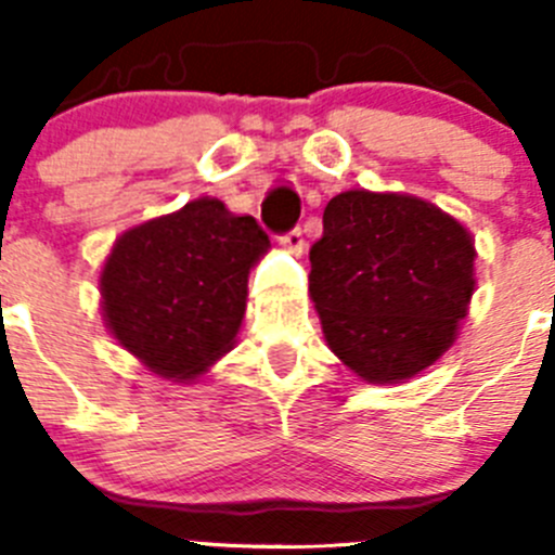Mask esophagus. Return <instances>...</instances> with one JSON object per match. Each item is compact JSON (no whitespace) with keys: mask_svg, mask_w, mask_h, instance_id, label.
<instances>
[{"mask_svg":"<svg viewBox=\"0 0 555 555\" xmlns=\"http://www.w3.org/2000/svg\"><path fill=\"white\" fill-rule=\"evenodd\" d=\"M281 244H283V250H288V253H294V256H299V253L305 250L302 231H299V228H294V231L283 233V236H281Z\"/></svg>","mask_w":555,"mask_h":555,"instance_id":"1","label":"esophagus"}]
</instances>
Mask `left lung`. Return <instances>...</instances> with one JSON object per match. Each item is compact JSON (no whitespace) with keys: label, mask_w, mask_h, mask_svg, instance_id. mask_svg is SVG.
Segmentation results:
<instances>
[{"label":"left lung","mask_w":555,"mask_h":555,"mask_svg":"<svg viewBox=\"0 0 555 555\" xmlns=\"http://www.w3.org/2000/svg\"><path fill=\"white\" fill-rule=\"evenodd\" d=\"M322 222L308 281L335 358L371 385L443 358L476 292L470 231L424 197L369 190L335 195Z\"/></svg>","instance_id":"1"}]
</instances>
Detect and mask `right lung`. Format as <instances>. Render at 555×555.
<instances>
[{
    "label": "right lung",
    "instance_id": "obj_1",
    "mask_svg": "<svg viewBox=\"0 0 555 555\" xmlns=\"http://www.w3.org/2000/svg\"><path fill=\"white\" fill-rule=\"evenodd\" d=\"M267 250L258 222L217 197L129 228L101 267L106 330L151 374L192 383L236 344L247 278Z\"/></svg>",
    "mask_w": 555,
    "mask_h": 555
}]
</instances>
